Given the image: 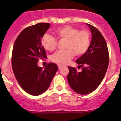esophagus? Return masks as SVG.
<instances>
[{
  "label": "esophagus",
  "instance_id": "esophagus-1",
  "mask_svg": "<svg viewBox=\"0 0 121 121\" xmlns=\"http://www.w3.org/2000/svg\"><path fill=\"white\" fill-rule=\"evenodd\" d=\"M58 68H59V70H60V68H62V66H60V65H58Z\"/></svg>",
  "mask_w": 121,
  "mask_h": 121
}]
</instances>
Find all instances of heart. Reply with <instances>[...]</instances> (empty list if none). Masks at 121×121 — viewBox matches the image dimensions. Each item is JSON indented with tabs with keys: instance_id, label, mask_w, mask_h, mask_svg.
Returning a JSON list of instances; mask_svg holds the SVG:
<instances>
[{
	"instance_id": "heart-1",
	"label": "heart",
	"mask_w": 121,
	"mask_h": 121,
	"mask_svg": "<svg viewBox=\"0 0 121 121\" xmlns=\"http://www.w3.org/2000/svg\"><path fill=\"white\" fill-rule=\"evenodd\" d=\"M56 36L60 40H66L64 51H57L51 56V60L60 65H65L73 57L74 53L81 56L86 53L90 43V35L87 30H81L71 26H64L56 31ZM42 45L48 51H53L57 47V40L50 35H45Z\"/></svg>"
}]
</instances>
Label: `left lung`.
Masks as SVG:
<instances>
[{
  "instance_id": "obj_1",
  "label": "left lung",
  "mask_w": 121,
  "mask_h": 121,
  "mask_svg": "<svg viewBox=\"0 0 121 121\" xmlns=\"http://www.w3.org/2000/svg\"><path fill=\"white\" fill-rule=\"evenodd\" d=\"M91 33V40L86 53L76 60L82 67L78 72L75 68L68 67L67 80L70 87L80 95H87L98 88L107 70L109 54L107 45L102 34L96 28L86 23Z\"/></svg>"
}]
</instances>
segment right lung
I'll list each match as a JSON object with an SVG mask.
<instances>
[{"label":"right lung","instance_id":"1","mask_svg":"<svg viewBox=\"0 0 121 121\" xmlns=\"http://www.w3.org/2000/svg\"><path fill=\"white\" fill-rule=\"evenodd\" d=\"M50 27L48 23H39L24 29L17 37L13 49L15 77L22 89L33 96H39L49 88L58 70L53 62L44 68L37 65L40 59L47 57L41 40Z\"/></svg>","mask_w":121,"mask_h":121}]
</instances>
